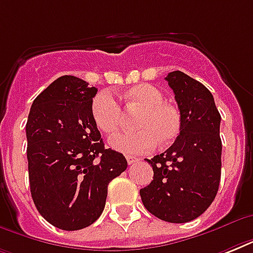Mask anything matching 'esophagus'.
Returning a JSON list of instances; mask_svg holds the SVG:
<instances>
[{
    "mask_svg": "<svg viewBox=\"0 0 253 253\" xmlns=\"http://www.w3.org/2000/svg\"><path fill=\"white\" fill-rule=\"evenodd\" d=\"M126 160L128 164H135V163L139 162V159L135 158V156H126Z\"/></svg>",
    "mask_w": 253,
    "mask_h": 253,
    "instance_id": "1",
    "label": "esophagus"
}]
</instances>
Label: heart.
I'll list each match as a JSON object with an SVG mask.
<instances>
[{
  "instance_id": "b5f03b06",
  "label": "heart",
  "mask_w": 253,
  "mask_h": 253,
  "mask_svg": "<svg viewBox=\"0 0 253 253\" xmlns=\"http://www.w3.org/2000/svg\"><path fill=\"white\" fill-rule=\"evenodd\" d=\"M127 111H138L132 126L136 130L121 132L109 139V146L125 155H139L152 150L155 144L169 146L181 132V114L164 99L159 87L138 84L119 94ZM95 126L105 134H114L122 123V109L107 91H101L91 102Z\"/></svg>"
}]
</instances>
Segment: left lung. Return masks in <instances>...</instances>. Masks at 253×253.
Masks as SVG:
<instances>
[{"label": "left lung", "mask_w": 253, "mask_h": 253, "mask_svg": "<svg viewBox=\"0 0 253 253\" xmlns=\"http://www.w3.org/2000/svg\"><path fill=\"white\" fill-rule=\"evenodd\" d=\"M181 114V132L164 154L146 159L154 180L140 189L144 208L159 219L185 223L211 205L219 188L220 114L208 87L181 71L166 77Z\"/></svg>", "instance_id": "left-lung-1"}]
</instances>
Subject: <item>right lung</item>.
<instances>
[{"label": "right lung", "mask_w": 253, "mask_h": 253, "mask_svg": "<svg viewBox=\"0 0 253 253\" xmlns=\"http://www.w3.org/2000/svg\"><path fill=\"white\" fill-rule=\"evenodd\" d=\"M97 87L61 76L38 95L26 123L30 190L41 215L65 231L102 214L107 185L126 170L122 154L105 148L91 117Z\"/></svg>", "instance_id": "obj_1"}]
</instances>
